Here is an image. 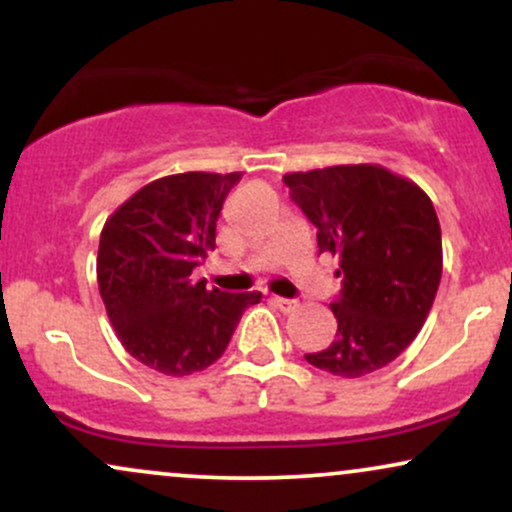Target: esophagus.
I'll list each match as a JSON object with an SVG mask.
<instances>
[{"label": "esophagus", "mask_w": 512, "mask_h": 512, "mask_svg": "<svg viewBox=\"0 0 512 512\" xmlns=\"http://www.w3.org/2000/svg\"><path fill=\"white\" fill-rule=\"evenodd\" d=\"M272 303L281 310V313H293V310L298 308L296 301H291V298H281V296H274Z\"/></svg>", "instance_id": "esophagus-1"}]
</instances>
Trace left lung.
Here are the masks:
<instances>
[{
  "label": "left lung",
  "instance_id": "left-lung-1",
  "mask_svg": "<svg viewBox=\"0 0 512 512\" xmlns=\"http://www.w3.org/2000/svg\"><path fill=\"white\" fill-rule=\"evenodd\" d=\"M284 182L317 228V248L339 257L344 284L330 303L337 339L305 361L339 378L385 368L414 342L436 301L443 243L433 202L378 163L286 173Z\"/></svg>",
  "mask_w": 512,
  "mask_h": 512
}]
</instances>
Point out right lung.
I'll list each match as a JSON object with an SVG mask.
<instances>
[{
  "instance_id": "right-lung-1",
  "label": "right lung",
  "mask_w": 512,
  "mask_h": 512,
  "mask_svg": "<svg viewBox=\"0 0 512 512\" xmlns=\"http://www.w3.org/2000/svg\"><path fill=\"white\" fill-rule=\"evenodd\" d=\"M243 173H178L134 192L105 221L98 289L129 356L163 375L219 361L248 305L262 293H226L192 279L216 248V219Z\"/></svg>"
}]
</instances>
